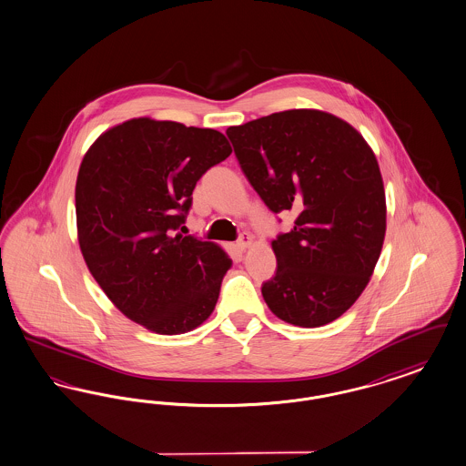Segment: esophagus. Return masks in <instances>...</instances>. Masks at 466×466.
I'll return each instance as SVG.
<instances>
[{
  "label": "esophagus",
  "mask_w": 466,
  "mask_h": 466,
  "mask_svg": "<svg viewBox=\"0 0 466 466\" xmlns=\"http://www.w3.org/2000/svg\"><path fill=\"white\" fill-rule=\"evenodd\" d=\"M253 244V236L251 234H242L241 238H239V241H238V248L244 251L246 248H249Z\"/></svg>",
  "instance_id": "esophagus-1"
}]
</instances>
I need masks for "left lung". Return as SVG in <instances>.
I'll return each mask as SVG.
<instances>
[{"mask_svg":"<svg viewBox=\"0 0 466 466\" xmlns=\"http://www.w3.org/2000/svg\"><path fill=\"white\" fill-rule=\"evenodd\" d=\"M227 137L263 203L297 215L272 241L278 270L261 286L265 303L299 328L333 322L368 286L385 241L374 152L352 125L317 109L274 112Z\"/></svg>","mask_w":466,"mask_h":466,"instance_id":"left-lung-1","label":"left lung"}]
</instances>
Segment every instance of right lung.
<instances>
[{"instance_id":"add662e5","label":"right lung","mask_w":466,"mask_h":466,"mask_svg":"<svg viewBox=\"0 0 466 466\" xmlns=\"http://www.w3.org/2000/svg\"><path fill=\"white\" fill-rule=\"evenodd\" d=\"M230 152L220 131L135 117L104 131L81 161L83 258L116 309L152 333H188L215 310L232 260L177 230L198 180Z\"/></svg>"}]
</instances>
